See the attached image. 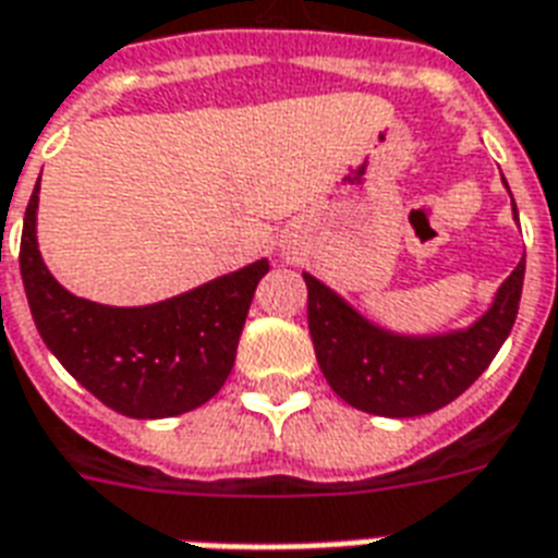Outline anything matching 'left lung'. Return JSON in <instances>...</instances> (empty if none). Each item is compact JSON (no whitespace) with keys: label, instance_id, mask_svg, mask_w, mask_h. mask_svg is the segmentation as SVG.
I'll return each mask as SVG.
<instances>
[{"label":"left lung","instance_id":"obj_1","mask_svg":"<svg viewBox=\"0 0 558 558\" xmlns=\"http://www.w3.org/2000/svg\"><path fill=\"white\" fill-rule=\"evenodd\" d=\"M304 280L310 292L306 322L324 379L348 405L402 420L449 405L489 367L519 315L524 260L469 330L446 336H397L381 330L322 280L313 275H304Z\"/></svg>","mask_w":558,"mask_h":558}]
</instances>
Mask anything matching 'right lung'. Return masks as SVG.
I'll return each mask as SVG.
<instances>
[{
	"label": "right lung",
	"mask_w": 558,
	"mask_h": 558,
	"mask_svg": "<svg viewBox=\"0 0 558 558\" xmlns=\"http://www.w3.org/2000/svg\"><path fill=\"white\" fill-rule=\"evenodd\" d=\"M37 191L25 208L20 271L46 348L118 414L159 420L205 405L234 367L236 341L269 263L257 260L161 304H95L60 287L39 257Z\"/></svg>",
	"instance_id": "right-lung-1"
}]
</instances>
